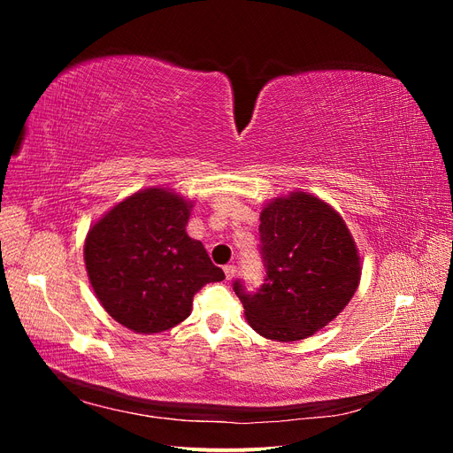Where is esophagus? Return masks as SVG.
<instances>
[{
  "mask_svg": "<svg viewBox=\"0 0 453 453\" xmlns=\"http://www.w3.org/2000/svg\"><path fill=\"white\" fill-rule=\"evenodd\" d=\"M225 276H226V280H232L236 276V266L234 265H226L225 266Z\"/></svg>",
  "mask_w": 453,
  "mask_h": 453,
  "instance_id": "obj_1",
  "label": "esophagus"
}]
</instances>
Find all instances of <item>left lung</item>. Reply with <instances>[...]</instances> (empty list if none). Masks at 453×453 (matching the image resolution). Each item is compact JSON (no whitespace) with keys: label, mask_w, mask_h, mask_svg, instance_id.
Instances as JSON below:
<instances>
[{"label":"left lung","mask_w":453,"mask_h":453,"mask_svg":"<svg viewBox=\"0 0 453 453\" xmlns=\"http://www.w3.org/2000/svg\"><path fill=\"white\" fill-rule=\"evenodd\" d=\"M265 283L234 281L245 318L268 340L296 342L331 323L357 291L361 265L349 230L331 205L306 193L270 202L260 213Z\"/></svg>","instance_id":"8db88e82"}]
</instances>
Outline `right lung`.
<instances>
[{"label": "right lung", "instance_id": "obj_1", "mask_svg": "<svg viewBox=\"0 0 453 453\" xmlns=\"http://www.w3.org/2000/svg\"><path fill=\"white\" fill-rule=\"evenodd\" d=\"M188 203L166 188H147L117 203L85 242L92 289L130 331L162 333L181 323L203 285L223 281L202 242L188 238Z\"/></svg>", "mask_w": 453, "mask_h": 453}]
</instances>
